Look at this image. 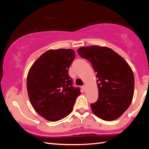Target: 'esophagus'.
Returning a JSON list of instances; mask_svg holds the SVG:
<instances>
[{
  "label": "esophagus",
  "mask_w": 149,
  "mask_h": 149,
  "mask_svg": "<svg viewBox=\"0 0 149 149\" xmlns=\"http://www.w3.org/2000/svg\"><path fill=\"white\" fill-rule=\"evenodd\" d=\"M86 88H87L86 85H83V87H82V89H83V90H84V91H85V90H86Z\"/></svg>",
  "instance_id": "34e87169"
}]
</instances>
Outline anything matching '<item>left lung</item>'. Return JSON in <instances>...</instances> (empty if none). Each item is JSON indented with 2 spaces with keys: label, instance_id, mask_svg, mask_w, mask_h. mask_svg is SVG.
<instances>
[{
  "label": "left lung",
  "instance_id": "left-lung-1",
  "mask_svg": "<svg viewBox=\"0 0 149 149\" xmlns=\"http://www.w3.org/2000/svg\"><path fill=\"white\" fill-rule=\"evenodd\" d=\"M81 57L91 62L97 73L99 99L91 104L93 113L106 121L117 119L129 108L134 93V75L127 62L108 47H80Z\"/></svg>",
  "mask_w": 149,
  "mask_h": 149
}]
</instances>
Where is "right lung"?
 Returning a JSON list of instances; mask_svg holds the SVG:
<instances>
[{
  "instance_id": "add662e5",
  "label": "right lung",
  "mask_w": 149,
  "mask_h": 149,
  "mask_svg": "<svg viewBox=\"0 0 149 149\" xmlns=\"http://www.w3.org/2000/svg\"><path fill=\"white\" fill-rule=\"evenodd\" d=\"M75 57L72 49L49 50L29 70L27 80L29 100L35 110L47 120L56 122L69 115L81 94L68 74Z\"/></svg>"
}]
</instances>
